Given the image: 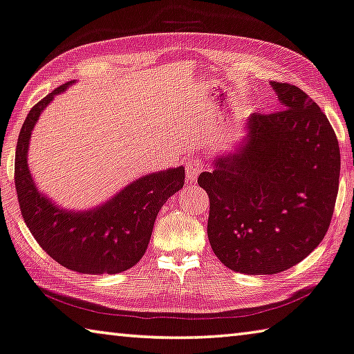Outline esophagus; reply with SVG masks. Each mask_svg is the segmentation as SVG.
I'll return each mask as SVG.
<instances>
[{"mask_svg": "<svg viewBox=\"0 0 354 354\" xmlns=\"http://www.w3.org/2000/svg\"><path fill=\"white\" fill-rule=\"evenodd\" d=\"M202 171V160L201 158H194L188 161L187 165V178L189 183H194L196 180H198V176Z\"/></svg>", "mask_w": 354, "mask_h": 354, "instance_id": "esophagus-1", "label": "esophagus"}]
</instances>
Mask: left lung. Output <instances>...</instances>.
<instances>
[{
  "label": "left lung",
  "instance_id": "obj_1",
  "mask_svg": "<svg viewBox=\"0 0 354 354\" xmlns=\"http://www.w3.org/2000/svg\"><path fill=\"white\" fill-rule=\"evenodd\" d=\"M283 109L252 114L245 142L213 160L198 183L210 199L207 234L216 257L245 274H274L326 235L339 191L340 150L320 106L271 81Z\"/></svg>",
  "mask_w": 354,
  "mask_h": 354
}]
</instances>
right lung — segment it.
Instances as JSON below:
<instances>
[{"instance_id": "right-lung-1", "label": "right lung", "mask_w": 354, "mask_h": 354, "mask_svg": "<svg viewBox=\"0 0 354 354\" xmlns=\"http://www.w3.org/2000/svg\"><path fill=\"white\" fill-rule=\"evenodd\" d=\"M68 84L59 86L34 105L20 130L15 189L21 216L40 248L66 268L84 274L122 273L146 252L160 208L183 187L185 167L139 177L91 210H67L51 202L32 180L28 147L39 115Z\"/></svg>"}]
</instances>
